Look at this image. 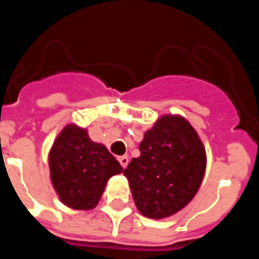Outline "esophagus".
I'll return each mask as SVG.
<instances>
[{"label":"esophagus","instance_id":"34e87169","mask_svg":"<svg viewBox=\"0 0 259 259\" xmlns=\"http://www.w3.org/2000/svg\"><path fill=\"white\" fill-rule=\"evenodd\" d=\"M118 161L120 162V165H122V168H126L127 166V163H129V158L126 157V155H122V157L118 158Z\"/></svg>","mask_w":259,"mask_h":259}]
</instances>
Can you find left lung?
Wrapping results in <instances>:
<instances>
[{"instance_id": "1", "label": "left lung", "mask_w": 259, "mask_h": 259, "mask_svg": "<svg viewBox=\"0 0 259 259\" xmlns=\"http://www.w3.org/2000/svg\"><path fill=\"white\" fill-rule=\"evenodd\" d=\"M140 157L123 175L136 206L144 217L162 219L185 208L205 172V150L191 124L182 116H163L146 132Z\"/></svg>"}]
</instances>
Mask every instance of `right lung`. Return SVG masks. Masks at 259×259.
Listing matches in <instances>:
<instances>
[{
	"label": "right lung",
	"mask_w": 259,
	"mask_h": 259,
	"mask_svg": "<svg viewBox=\"0 0 259 259\" xmlns=\"http://www.w3.org/2000/svg\"><path fill=\"white\" fill-rule=\"evenodd\" d=\"M54 189L65 205L91 209L98 204L109 178L122 172L105 147L90 140L84 129L66 126L50 152Z\"/></svg>",
	"instance_id": "1"
}]
</instances>
